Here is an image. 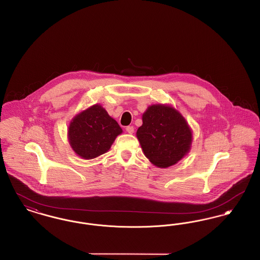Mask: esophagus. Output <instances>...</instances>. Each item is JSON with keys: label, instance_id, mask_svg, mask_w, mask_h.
Instances as JSON below:
<instances>
[{"label": "esophagus", "instance_id": "34e87169", "mask_svg": "<svg viewBox=\"0 0 260 260\" xmlns=\"http://www.w3.org/2000/svg\"><path fill=\"white\" fill-rule=\"evenodd\" d=\"M125 131H126L129 135H133V134L135 133V127H134V126H132V125H128V126H126Z\"/></svg>", "mask_w": 260, "mask_h": 260}]
</instances>
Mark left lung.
<instances>
[{
  "mask_svg": "<svg viewBox=\"0 0 260 260\" xmlns=\"http://www.w3.org/2000/svg\"><path fill=\"white\" fill-rule=\"evenodd\" d=\"M137 138L154 166L168 168L190 151L192 131L178 110L167 104H153L142 115Z\"/></svg>",
  "mask_w": 260,
  "mask_h": 260,
  "instance_id": "1",
  "label": "left lung"
}]
</instances>
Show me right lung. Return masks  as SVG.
<instances>
[{
  "label": "right lung",
  "mask_w": 260,
  "mask_h": 260,
  "mask_svg": "<svg viewBox=\"0 0 260 260\" xmlns=\"http://www.w3.org/2000/svg\"><path fill=\"white\" fill-rule=\"evenodd\" d=\"M122 129L100 104H94L74 117L68 139L75 153L82 159H94L111 148Z\"/></svg>",
  "instance_id": "obj_1"
}]
</instances>
